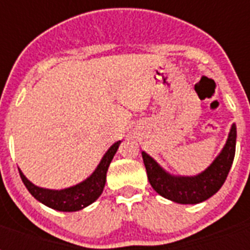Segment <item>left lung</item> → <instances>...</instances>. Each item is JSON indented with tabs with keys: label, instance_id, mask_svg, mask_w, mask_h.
<instances>
[{
	"label": "left lung",
	"instance_id": "1",
	"mask_svg": "<svg viewBox=\"0 0 250 250\" xmlns=\"http://www.w3.org/2000/svg\"><path fill=\"white\" fill-rule=\"evenodd\" d=\"M236 150V125L229 129L222 152L205 171L196 176H175L165 171L152 157L141 152L150 186L162 197L178 204H200L221 189L232 166Z\"/></svg>",
	"mask_w": 250,
	"mask_h": 250
}]
</instances>
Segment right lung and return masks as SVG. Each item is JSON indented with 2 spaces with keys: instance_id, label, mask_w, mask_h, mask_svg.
<instances>
[{
  "instance_id": "obj_1",
  "label": "right lung",
  "mask_w": 250,
  "mask_h": 250,
  "mask_svg": "<svg viewBox=\"0 0 250 250\" xmlns=\"http://www.w3.org/2000/svg\"><path fill=\"white\" fill-rule=\"evenodd\" d=\"M119 144L121 141H117L115 144L110 146L109 150L105 153V156L102 157L97 168L93 171V174L90 175L89 178H86L84 182L70 188L60 190L40 188L29 182L21 170H19V174L25 188L37 201L58 211H78L90 205L101 196L106 183V172L110 166V162L119 148Z\"/></svg>"
}]
</instances>
